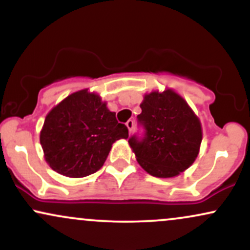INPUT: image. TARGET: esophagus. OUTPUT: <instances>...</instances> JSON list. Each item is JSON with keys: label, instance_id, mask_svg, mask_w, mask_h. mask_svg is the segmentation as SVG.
Segmentation results:
<instances>
[{"label": "esophagus", "instance_id": "34e87169", "mask_svg": "<svg viewBox=\"0 0 250 250\" xmlns=\"http://www.w3.org/2000/svg\"><path fill=\"white\" fill-rule=\"evenodd\" d=\"M125 125H127L129 134L133 133V129H134V121H131V120H129V121H128L127 123H125Z\"/></svg>", "mask_w": 250, "mask_h": 250}]
</instances>
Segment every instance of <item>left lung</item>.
I'll use <instances>...</instances> for the list:
<instances>
[{"instance_id":"8db88e82","label":"left lung","mask_w":250,"mask_h":250,"mask_svg":"<svg viewBox=\"0 0 250 250\" xmlns=\"http://www.w3.org/2000/svg\"><path fill=\"white\" fill-rule=\"evenodd\" d=\"M137 115L146 136L129 139L137 162L151 176L168 179L180 175L196 160L202 127L193 109L173 89L146 94Z\"/></svg>"}]
</instances>
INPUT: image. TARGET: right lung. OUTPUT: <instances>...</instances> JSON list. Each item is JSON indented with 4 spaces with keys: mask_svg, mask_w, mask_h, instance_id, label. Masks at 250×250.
<instances>
[{
    "mask_svg": "<svg viewBox=\"0 0 250 250\" xmlns=\"http://www.w3.org/2000/svg\"><path fill=\"white\" fill-rule=\"evenodd\" d=\"M120 139H128V128L117 122L99 94L88 89L70 94L51 109L40 133L49 167L74 179L101 169Z\"/></svg>",
    "mask_w": 250,
    "mask_h": 250,
    "instance_id": "right-lung-1",
    "label": "right lung"
}]
</instances>
